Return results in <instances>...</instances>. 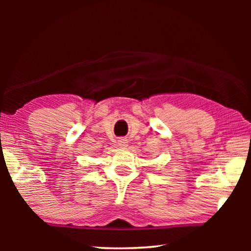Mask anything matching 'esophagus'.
Masks as SVG:
<instances>
[{
  "instance_id": "obj_1",
  "label": "esophagus",
  "mask_w": 251,
  "mask_h": 251,
  "mask_svg": "<svg viewBox=\"0 0 251 251\" xmlns=\"http://www.w3.org/2000/svg\"><path fill=\"white\" fill-rule=\"evenodd\" d=\"M127 144H128V142H127L126 138H120V139H118V146L125 147V146H127Z\"/></svg>"
}]
</instances>
